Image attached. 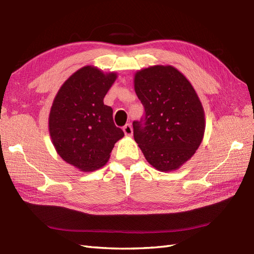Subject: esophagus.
I'll use <instances>...</instances> for the list:
<instances>
[{
	"mask_svg": "<svg viewBox=\"0 0 254 254\" xmlns=\"http://www.w3.org/2000/svg\"><path fill=\"white\" fill-rule=\"evenodd\" d=\"M123 131H124L125 135L131 136L132 135V127H131V125L126 124L124 127H123Z\"/></svg>",
	"mask_w": 254,
	"mask_h": 254,
	"instance_id": "esophagus-1",
	"label": "esophagus"
}]
</instances>
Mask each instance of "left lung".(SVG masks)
Instances as JSON below:
<instances>
[{"label": "left lung", "mask_w": 254, "mask_h": 254, "mask_svg": "<svg viewBox=\"0 0 254 254\" xmlns=\"http://www.w3.org/2000/svg\"><path fill=\"white\" fill-rule=\"evenodd\" d=\"M144 123L133 136L145 159L159 172L177 171L195 155L205 130L204 110L190 80L173 65H151L134 74Z\"/></svg>", "instance_id": "8db88e82"}]
</instances>
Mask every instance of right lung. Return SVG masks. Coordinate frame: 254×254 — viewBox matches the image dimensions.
Segmentation results:
<instances>
[{
	"instance_id": "1",
	"label": "right lung",
	"mask_w": 254,
	"mask_h": 254,
	"mask_svg": "<svg viewBox=\"0 0 254 254\" xmlns=\"http://www.w3.org/2000/svg\"><path fill=\"white\" fill-rule=\"evenodd\" d=\"M118 78L86 65L73 73L58 90L49 115L52 143L60 158L80 172H94L110 159L124 132L114 125L111 107L104 97Z\"/></svg>"
}]
</instances>
